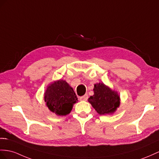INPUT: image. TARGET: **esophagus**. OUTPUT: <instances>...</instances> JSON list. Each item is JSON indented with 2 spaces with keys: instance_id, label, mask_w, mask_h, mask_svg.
Segmentation results:
<instances>
[{
  "instance_id": "obj_1",
  "label": "esophagus",
  "mask_w": 159,
  "mask_h": 159,
  "mask_svg": "<svg viewBox=\"0 0 159 159\" xmlns=\"http://www.w3.org/2000/svg\"><path fill=\"white\" fill-rule=\"evenodd\" d=\"M88 97H89L88 95L85 94L84 95L80 97V98H79V99H80V101H87L88 99Z\"/></svg>"
}]
</instances>
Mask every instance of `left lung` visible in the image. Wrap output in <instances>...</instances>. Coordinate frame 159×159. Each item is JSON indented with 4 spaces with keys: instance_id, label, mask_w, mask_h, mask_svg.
I'll return each mask as SVG.
<instances>
[{
    "instance_id": "obj_1",
    "label": "left lung",
    "mask_w": 159,
    "mask_h": 159,
    "mask_svg": "<svg viewBox=\"0 0 159 159\" xmlns=\"http://www.w3.org/2000/svg\"><path fill=\"white\" fill-rule=\"evenodd\" d=\"M94 95L89 98V102L100 115H105L114 112L120 106L118 94L111 90L103 83H97L94 86Z\"/></svg>"
}]
</instances>
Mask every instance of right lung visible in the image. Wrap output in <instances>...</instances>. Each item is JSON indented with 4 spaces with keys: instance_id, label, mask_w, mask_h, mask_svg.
I'll use <instances>...</instances> for the list:
<instances>
[{
    "instance_id": "right-lung-1",
    "label": "right lung",
    "mask_w": 159,
    "mask_h": 159,
    "mask_svg": "<svg viewBox=\"0 0 159 159\" xmlns=\"http://www.w3.org/2000/svg\"><path fill=\"white\" fill-rule=\"evenodd\" d=\"M44 99L49 109L60 116L70 113L73 105L78 101L73 89L63 80L48 86Z\"/></svg>"
}]
</instances>
